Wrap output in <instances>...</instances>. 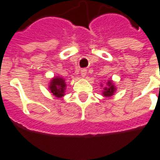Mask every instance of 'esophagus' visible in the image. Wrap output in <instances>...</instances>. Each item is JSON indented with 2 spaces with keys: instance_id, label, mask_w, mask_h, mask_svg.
Listing matches in <instances>:
<instances>
[{
  "instance_id": "1",
  "label": "esophagus",
  "mask_w": 160,
  "mask_h": 160,
  "mask_svg": "<svg viewBox=\"0 0 160 160\" xmlns=\"http://www.w3.org/2000/svg\"><path fill=\"white\" fill-rule=\"evenodd\" d=\"M87 75V70H85V69H82L81 71V76L82 78H84L85 76Z\"/></svg>"
}]
</instances>
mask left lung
Segmentation results:
<instances>
[{
  "instance_id": "1",
  "label": "left lung",
  "mask_w": 160,
  "mask_h": 160,
  "mask_svg": "<svg viewBox=\"0 0 160 160\" xmlns=\"http://www.w3.org/2000/svg\"><path fill=\"white\" fill-rule=\"evenodd\" d=\"M107 87L104 88L102 94L104 96H106V97H110L112 95H113L115 91H116V87H115V85L113 84V82L112 81L107 82Z\"/></svg>"
}]
</instances>
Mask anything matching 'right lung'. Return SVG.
Returning a JSON list of instances; mask_svg holds the SVG:
<instances>
[{"instance_id":"right-lung-1","label":"right lung","mask_w":160,"mask_h":160,"mask_svg":"<svg viewBox=\"0 0 160 160\" xmlns=\"http://www.w3.org/2000/svg\"><path fill=\"white\" fill-rule=\"evenodd\" d=\"M66 87V84L65 79L59 77L53 78L49 83L50 91L57 98H60L65 95Z\"/></svg>"}]
</instances>
